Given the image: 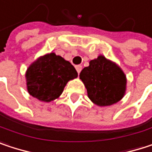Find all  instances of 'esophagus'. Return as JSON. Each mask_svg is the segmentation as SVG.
I'll use <instances>...</instances> for the list:
<instances>
[{
  "label": "esophagus",
  "mask_w": 152,
  "mask_h": 152,
  "mask_svg": "<svg viewBox=\"0 0 152 152\" xmlns=\"http://www.w3.org/2000/svg\"><path fill=\"white\" fill-rule=\"evenodd\" d=\"M76 71H77V73L79 74L81 72V70H82V66L81 65H77V66H76Z\"/></svg>",
  "instance_id": "esophagus-1"
}]
</instances>
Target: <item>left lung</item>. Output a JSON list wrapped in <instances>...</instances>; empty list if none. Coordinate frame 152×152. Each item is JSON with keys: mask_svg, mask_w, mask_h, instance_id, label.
Returning a JSON list of instances; mask_svg holds the SVG:
<instances>
[{"mask_svg": "<svg viewBox=\"0 0 152 152\" xmlns=\"http://www.w3.org/2000/svg\"><path fill=\"white\" fill-rule=\"evenodd\" d=\"M89 63L79 76L91 101L99 106H111L120 101L127 89V77L121 67L101 54Z\"/></svg>", "mask_w": 152, "mask_h": 152, "instance_id": "8db88e82", "label": "left lung"}]
</instances>
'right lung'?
<instances>
[{
    "instance_id": "1",
    "label": "right lung",
    "mask_w": 152,
    "mask_h": 152,
    "mask_svg": "<svg viewBox=\"0 0 152 152\" xmlns=\"http://www.w3.org/2000/svg\"><path fill=\"white\" fill-rule=\"evenodd\" d=\"M76 77L73 65L53 52L39 56L25 72L28 93L42 102L58 99L68 82Z\"/></svg>"
}]
</instances>
